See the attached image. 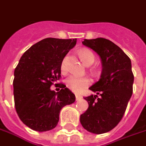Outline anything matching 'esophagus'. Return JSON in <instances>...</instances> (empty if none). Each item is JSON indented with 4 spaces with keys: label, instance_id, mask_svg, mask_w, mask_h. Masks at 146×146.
I'll list each match as a JSON object with an SVG mask.
<instances>
[{
    "label": "esophagus",
    "instance_id": "1",
    "mask_svg": "<svg viewBox=\"0 0 146 146\" xmlns=\"http://www.w3.org/2000/svg\"><path fill=\"white\" fill-rule=\"evenodd\" d=\"M83 98L81 95H79V94H75V98H76V100L78 101V100H80L81 98Z\"/></svg>",
    "mask_w": 146,
    "mask_h": 146
}]
</instances>
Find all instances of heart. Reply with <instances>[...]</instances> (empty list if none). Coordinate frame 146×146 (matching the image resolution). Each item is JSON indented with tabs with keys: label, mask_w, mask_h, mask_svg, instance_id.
I'll return each mask as SVG.
<instances>
[{
	"label": "heart",
	"mask_w": 146,
	"mask_h": 146,
	"mask_svg": "<svg viewBox=\"0 0 146 146\" xmlns=\"http://www.w3.org/2000/svg\"><path fill=\"white\" fill-rule=\"evenodd\" d=\"M79 56L81 60L86 65H88L89 63H93L94 60V56L91 51L83 48L81 49L79 52ZM67 58H65L61 64V70L62 71H67ZM90 84V79L86 76H79L76 75H70L66 80V85L71 89L72 91L75 93H79L81 90H83L86 86H88Z\"/></svg>",
	"instance_id": "obj_1"
}]
</instances>
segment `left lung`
I'll use <instances>...</instances> for the list:
<instances>
[{
	"mask_svg": "<svg viewBox=\"0 0 146 146\" xmlns=\"http://www.w3.org/2000/svg\"><path fill=\"white\" fill-rule=\"evenodd\" d=\"M83 45L90 48L100 57L102 74L84 99L89 107L80 115V122L88 132L101 134L113 129L125 113L133 94V75L131 60L118 46L104 38L84 40Z\"/></svg>",
	"mask_w": 146,
	"mask_h": 146,
	"instance_id": "8db88e82",
	"label": "left lung"
}]
</instances>
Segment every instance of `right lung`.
<instances>
[{
    "label": "right lung",
    "instance_id": "add662e5",
    "mask_svg": "<svg viewBox=\"0 0 146 146\" xmlns=\"http://www.w3.org/2000/svg\"><path fill=\"white\" fill-rule=\"evenodd\" d=\"M76 40L46 38L39 41L23 54L14 71L15 108L23 123L33 130L55 128L61 109L75 102V94L65 85L59 92L50 87L60 78L62 62Z\"/></svg>",
    "mask_w": 146,
    "mask_h": 146
}]
</instances>
